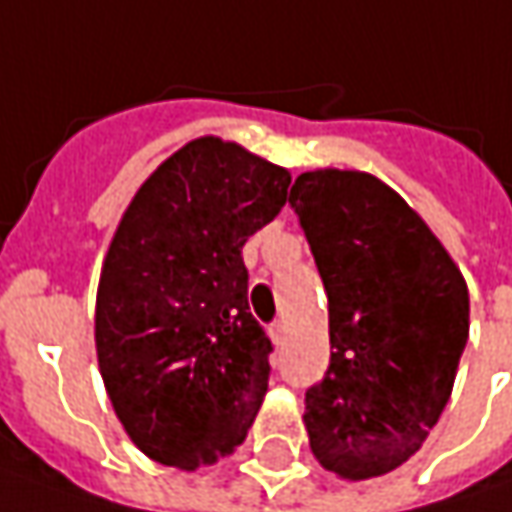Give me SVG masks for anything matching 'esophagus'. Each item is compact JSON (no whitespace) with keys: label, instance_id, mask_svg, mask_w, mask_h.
Instances as JSON below:
<instances>
[{"label":"esophagus","instance_id":"esophagus-1","mask_svg":"<svg viewBox=\"0 0 512 512\" xmlns=\"http://www.w3.org/2000/svg\"><path fill=\"white\" fill-rule=\"evenodd\" d=\"M285 333H287V327H285V322H282V319H276V322L270 325V339H273L276 344L285 342Z\"/></svg>","mask_w":512,"mask_h":512}]
</instances>
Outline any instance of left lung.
<instances>
[{
    "label": "left lung",
    "instance_id": "1",
    "mask_svg": "<svg viewBox=\"0 0 512 512\" xmlns=\"http://www.w3.org/2000/svg\"><path fill=\"white\" fill-rule=\"evenodd\" d=\"M290 205L330 313V364L305 393L310 450L344 479L382 476L422 447L450 399L467 285L430 227L370 173H302Z\"/></svg>",
    "mask_w": 512,
    "mask_h": 512
}]
</instances>
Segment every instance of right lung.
<instances>
[{"label": "right lung", "instance_id": "add662e5", "mask_svg": "<svg viewBox=\"0 0 512 512\" xmlns=\"http://www.w3.org/2000/svg\"><path fill=\"white\" fill-rule=\"evenodd\" d=\"M290 173L196 139L125 210L96 293L113 410L153 462L196 470L245 442L273 344L247 305L245 242L279 216Z\"/></svg>", "mask_w": 512, "mask_h": 512}]
</instances>
